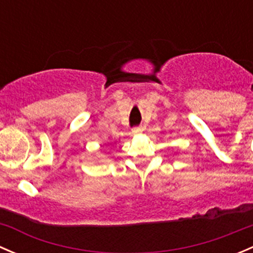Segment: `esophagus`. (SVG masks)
I'll list each match as a JSON object with an SVG mask.
<instances>
[{
    "label": "esophagus",
    "mask_w": 253,
    "mask_h": 253,
    "mask_svg": "<svg viewBox=\"0 0 253 253\" xmlns=\"http://www.w3.org/2000/svg\"><path fill=\"white\" fill-rule=\"evenodd\" d=\"M132 132H133V134H139L143 132V127L142 126H136L132 128Z\"/></svg>",
    "instance_id": "34e87169"
}]
</instances>
